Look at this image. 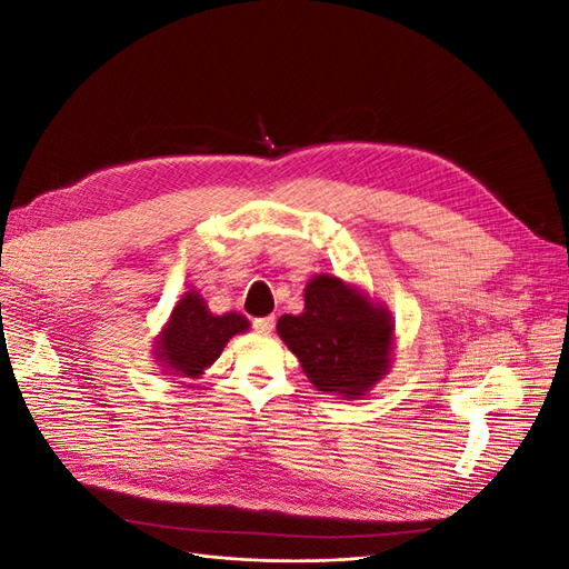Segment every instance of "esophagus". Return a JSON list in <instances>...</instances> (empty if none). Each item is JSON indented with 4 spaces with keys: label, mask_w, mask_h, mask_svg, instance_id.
<instances>
[{
    "label": "esophagus",
    "mask_w": 569,
    "mask_h": 569,
    "mask_svg": "<svg viewBox=\"0 0 569 569\" xmlns=\"http://www.w3.org/2000/svg\"><path fill=\"white\" fill-rule=\"evenodd\" d=\"M272 327H274V318H272V316H268V318H256V320H253V330H256V332L268 335V332H272Z\"/></svg>",
    "instance_id": "34e87169"
}]
</instances>
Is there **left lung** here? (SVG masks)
I'll list each match as a JSON object with an SVG mask.
<instances>
[{"label": "left lung", "mask_w": 569, "mask_h": 569, "mask_svg": "<svg viewBox=\"0 0 569 569\" xmlns=\"http://www.w3.org/2000/svg\"><path fill=\"white\" fill-rule=\"evenodd\" d=\"M278 332L325 393L363 396L389 368V313L335 274L308 282L303 313L282 316Z\"/></svg>", "instance_id": "1"}]
</instances>
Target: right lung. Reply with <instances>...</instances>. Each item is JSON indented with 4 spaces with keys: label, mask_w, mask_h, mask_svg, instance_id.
I'll return each mask as SVG.
<instances>
[{
    "label": "right lung",
    "mask_w": 569,
    "mask_h": 569,
    "mask_svg": "<svg viewBox=\"0 0 569 569\" xmlns=\"http://www.w3.org/2000/svg\"><path fill=\"white\" fill-rule=\"evenodd\" d=\"M249 320L237 313L213 316L199 295L189 291L173 308L159 341L157 358L176 375L199 377L220 356L232 335L244 332Z\"/></svg>",
    "instance_id": "1"
}]
</instances>
